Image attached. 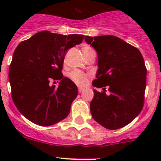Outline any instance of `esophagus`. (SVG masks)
Returning <instances> with one entry per match:
<instances>
[{
  "label": "esophagus",
  "instance_id": "esophagus-1",
  "mask_svg": "<svg viewBox=\"0 0 161 161\" xmlns=\"http://www.w3.org/2000/svg\"><path fill=\"white\" fill-rule=\"evenodd\" d=\"M83 91H84V89H82V88H79V89H78V92H79V93H82Z\"/></svg>",
  "mask_w": 161,
  "mask_h": 161
}]
</instances>
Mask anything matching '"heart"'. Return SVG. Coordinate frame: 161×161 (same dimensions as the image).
<instances>
[{
	"instance_id": "obj_1",
	"label": "heart",
	"mask_w": 161,
	"mask_h": 161,
	"mask_svg": "<svg viewBox=\"0 0 161 161\" xmlns=\"http://www.w3.org/2000/svg\"><path fill=\"white\" fill-rule=\"evenodd\" d=\"M82 53H83L84 56L85 58L87 57L88 55H89L92 53H95L94 50L89 45H85L82 47L81 48ZM70 80L72 82L76 84V85H79V86H84L85 84L88 81V75L82 72L81 71L79 70H73L69 73L68 75Z\"/></svg>"
}]
</instances>
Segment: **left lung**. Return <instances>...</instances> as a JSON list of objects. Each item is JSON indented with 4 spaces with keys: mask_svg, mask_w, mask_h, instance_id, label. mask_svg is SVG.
<instances>
[{
    "mask_svg": "<svg viewBox=\"0 0 161 161\" xmlns=\"http://www.w3.org/2000/svg\"><path fill=\"white\" fill-rule=\"evenodd\" d=\"M97 51L98 70L93 85L106 86L111 94L93 90L90 111L93 119L109 130L128 125L143 107L147 68L139 49L113 35L85 36Z\"/></svg>",
    "mask_w": 161,
    "mask_h": 161,
    "instance_id": "8db88e82",
    "label": "left lung"
}]
</instances>
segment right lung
Masks as SVG:
<instances>
[{"instance_id": "obj_1", "label": "right lung", "mask_w": 161, "mask_h": 161, "mask_svg": "<svg viewBox=\"0 0 161 161\" xmlns=\"http://www.w3.org/2000/svg\"><path fill=\"white\" fill-rule=\"evenodd\" d=\"M84 37L44 31L18 44L8 80L14 105L28 120L39 126H52L69 114L78 90L62 74L64 59L67 51L81 43ZM51 80H60L58 88L49 85Z\"/></svg>"}]
</instances>
